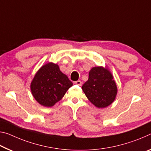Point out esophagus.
I'll return each instance as SVG.
<instances>
[{
  "instance_id": "esophagus-1",
  "label": "esophagus",
  "mask_w": 151,
  "mask_h": 151,
  "mask_svg": "<svg viewBox=\"0 0 151 151\" xmlns=\"http://www.w3.org/2000/svg\"><path fill=\"white\" fill-rule=\"evenodd\" d=\"M76 85H79V86H81V85H82V82H81V81H76V82L75 83Z\"/></svg>"
}]
</instances>
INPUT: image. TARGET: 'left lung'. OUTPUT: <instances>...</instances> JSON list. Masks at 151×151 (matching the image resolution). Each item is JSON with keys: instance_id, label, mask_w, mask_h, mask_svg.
I'll use <instances>...</instances> for the list:
<instances>
[{"instance_id": "8db88e82", "label": "left lung", "mask_w": 151, "mask_h": 151, "mask_svg": "<svg viewBox=\"0 0 151 151\" xmlns=\"http://www.w3.org/2000/svg\"><path fill=\"white\" fill-rule=\"evenodd\" d=\"M82 89L88 99L98 108H104L114 101L118 92L114 76L107 68L93 67Z\"/></svg>"}]
</instances>
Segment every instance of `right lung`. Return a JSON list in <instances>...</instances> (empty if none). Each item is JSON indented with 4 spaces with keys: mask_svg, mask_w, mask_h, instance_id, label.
Wrapping results in <instances>:
<instances>
[{
    "mask_svg": "<svg viewBox=\"0 0 151 151\" xmlns=\"http://www.w3.org/2000/svg\"><path fill=\"white\" fill-rule=\"evenodd\" d=\"M73 83L60 70L58 64L49 63L39 69L31 83L35 99L45 107H52L62 99Z\"/></svg>",
    "mask_w": 151,
    "mask_h": 151,
    "instance_id": "obj_1",
    "label": "right lung"
}]
</instances>
